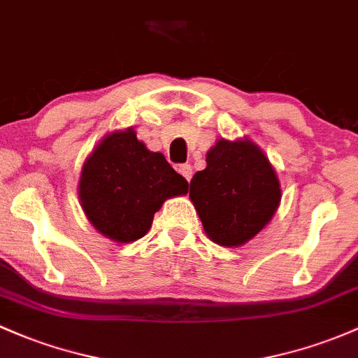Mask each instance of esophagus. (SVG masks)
<instances>
[{
	"label": "esophagus",
	"mask_w": 358,
	"mask_h": 358,
	"mask_svg": "<svg viewBox=\"0 0 358 358\" xmlns=\"http://www.w3.org/2000/svg\"><path fill=\"white\" fill-rule=\"evenodd\" d=\"M178 171H180V175L183 176V178L187 180V182H190L192 180V175H194V171H192V166L190 164H180L178 166Z\"/></svg>",
	"instance_id": "34e87169"
}]
</instances>
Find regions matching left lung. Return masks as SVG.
Returning a JSON list of instances; mask_svg holds the SVG:
<instances>
[{"instance_id": "1", "label": "left lung", "mask_w": 358, "mask_h": 358, "mask_svg": "<svg viewBox=\"0 0 358 358\" xmlns=\"http://www.w3.org/2000/svg\"><path fill=\"white\" fill-rule=\"evenodd\" d=\"M206 170L190 182L203 231L221 246H241L270 222L282 199L280 182L265 152L250 139H219Z\"/></svg>"}]
</instances>
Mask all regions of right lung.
Masks as SVG:
<instances>
[{
  "label": "right lung",
  "instance_id": "add662e5",
  "mask_svg": "<svg viewBox=\"0 0 358 358\" xmlns=\"http://www.w3.org/2000/svg\"><path fill=\"white\" fill-rule=\"evenodd\" d=\"M188 192V182L134 129L105 136L81 170L80 200L96 231L117 243L143 238L164 200Z\"/></svg>",
  "mask_w": 358,
  "mask_h": 358
}]
</instances>
